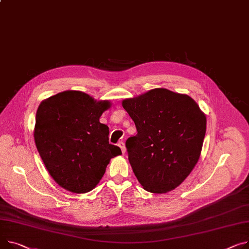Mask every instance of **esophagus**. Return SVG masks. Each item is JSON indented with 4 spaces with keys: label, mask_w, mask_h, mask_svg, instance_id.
<instances>
[{
    "label": "esophagus",
    "mask_w": 249,
    "mask_h": 249,
    "mask_svg": "<svg viewBox=\"0 0 249 249\" xmlns=\"http://www.w3.org/2000/svg\"><path fill=\"white\" fill-rule=\"evenodd\" d=\"M118 146L121 148V151H122V154H125V152H126V148H125V144H124V142H119L118 143Z\"/></svg>",
    "instance_id": "esophagus-1"
}]
</instances>
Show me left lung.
Wrapping results in <instances>:
<instances>
[{
	"label": "left lung",
	"mask_w": 249,
	"mask_h": 249,
	"mask_svg": "<svg viewBox=\"0 0 249 249\" xmlns=\"http://www.w3.org/2000/svg\"><path fill=\"white\" fill-rule=\"evenodd\" d=\"M122 106L137 129L126 147L139 183L152 193L175 189L199 160L206 115L188 95L164 88L125 99Z\"/></svg>",
	"instance_id": "obj_1"
}]
</instances>
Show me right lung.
Returning <instances> with one entry per match:
<instances>
[{"label":"right lung","instance_id":"1","mask_svg":"<svg viewBox=\"0 0 249 249\" xmlns=\"http://www.w3.org/2000/svg\"><path fill=\"white\" fill-rule=\"evenodd\" d=\"M109 100L68 90L41 102L34 139L45 166L56 183L73 193L93 190L111 158L121 149L109 144V127L100 123Z\"/></svg>","mask_w":249,"mask_h":249}]
</instances>
